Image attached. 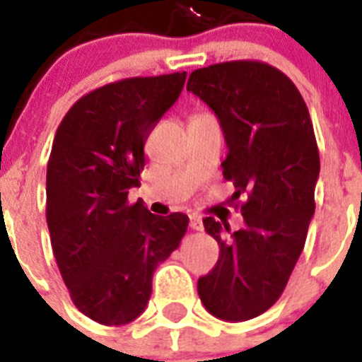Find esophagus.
I'll list each match as a JSON object with an SVG mask.
<instances>
[{
  "mask_svg": "<svg viewBox=\"0 0 362 362\" xmlns=\"http://www.w3.org/2000/svg\"><path fill=\"white\" fill-rule=\"evenodd\" d=\"M190 228L192 230H203V221L197 216H190Z\"/></svg>",
  "mask_w": 362,
  "mask_h": 362,
  "instance_id": "esophagus-1",
  "label": "esophagus"
}]
</instances>
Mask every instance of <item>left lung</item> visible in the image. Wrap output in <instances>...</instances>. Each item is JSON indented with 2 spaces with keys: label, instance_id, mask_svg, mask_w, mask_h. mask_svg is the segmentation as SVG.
<instances>
[{
  "label": "left lung",
  "instance_id": "obj_1",
  "mask_svg": "<svg viewBox=\"0 0 362 362\" xmlns=\"http://www.w3.org/2000/svg\"><path fill=\"white\" fill-rule=\"evenodd\" d=\"M187 90L216 112L225 134L228 153L221 166L235 187L230 201L246 197L238 232L203 219L219 259L199 277L197 293L217 319L248 321L279 299L305 248L321 166L313 124L292 79L263 62L197 69Z\"/></svg>",
  "mask_w": 362,
  "mask_h": 362
}]
</instances>
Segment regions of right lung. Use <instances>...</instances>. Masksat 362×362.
<instances>
[{
    "label": "right lung",
    "mask_w": 362,
    "mask_h": 362,
    "mask_svg": "<svg viewBox=\"0 0 362 362\" xmlns=\"http://www.w3.org/2000/svg\"><path fill=\"white\" fill-rule=\"evenodd\" d=\"M187 72L129 78L88 92L57 127L47 165V225L70 299L99 325L139 317L152 276L175 250L188 216H153L139 187L146 137L183 90Z\"/></svg>",
    "instance_id": "1"
}]
</instances>
